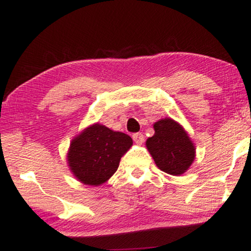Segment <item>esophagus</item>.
I'll list each match as a JSON object with an SVG mask.
<instances>
[{
    "mask_svg": "<svg viewBox=\"0 0 251 251\" xmlns=\"http://www.w3.org/2000/svg\"><path fill=\"white\" fill-rule=\"evenodd\" d=\"M132 140L135 141L136 144H142L144 142V136L143 134H141V132H135V134L132 135Z\"/></svg>",
    "mask_w": 251,
    "mask_h": 251,
    "instance_id": "esophagus-1",
    "label": "esophagus"
}]
</instances>
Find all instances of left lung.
<instances>
[{"label":"left lung","mask_w":251,"mask_h":251,"mask_svg":"<svg viewBox=\"0 0 251 251\" xmlns=\"http://www.w3.org/2000/svg\"><path fill=\"white\" fill-rule=\"evenodd\" d=\"M154 135L147 140V149L162 171L180 176L196 158V147L182 126L172 119H162L153 125Z\"/></svg>","instance_id":"left-lung-1"}]
</instances>
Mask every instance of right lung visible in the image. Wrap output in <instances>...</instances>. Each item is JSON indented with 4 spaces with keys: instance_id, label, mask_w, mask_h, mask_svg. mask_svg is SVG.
<instances>
[{
    "instance_id": "1",
    "label": "right lung",
    "mask_w": 251,
    "mask_h": 251,
    "mask_svg": "<svg viewBox=\"0 0 251 251\" xmlns=\"http://www.w3.org/2000/svg\"><path fill=\"white\" fill-rule=\"evenodd\" d=\"M131 145L130 136L95 123L71 142L67 163L79 181L99 186L116 172L121 157Z\"/></svg>"
}]
</instances>
